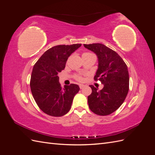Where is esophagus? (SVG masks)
<instances>
[{
    "label": "esophagus",
    "mask_w": 155,
    "mask_h": 155,
    "mask_svg": "<svg viewBox=\"0 0 155 155\" xmlns=\"http://www.w3.org/2000/svg\"><path fill=\"white\" fill-rule=\"evenodd\" d=\"M79 88H80L81 89V88H83L84 87H85V85H83V84H79Z\"/></svg>",
    "instance_id": "34e87169"
}]
</instances>
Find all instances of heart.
<instances>
[{
	"label": "heart",
	"mask_w": 155,
	"mask_h": 155,
	"mask_svg": "<svg viewBox=\"0 0 155 155\" xmlns=\"http://www.w3.org/2000/svg\"><path fill=\"white\" fill-rule=\"evenodd\" d=\"M89 54H91V53H89V52H85V53H84L83 55H89ZM75 78H76V79H78V81H82L83 79V77H82V76H81V75H80V74H78V75H76V76H75Z\"/></svg>",
	"instance_id": "b5f03b06"
}]
</instances>
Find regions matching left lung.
Returning a JSON list of instances; mask_svg holds the SVG:
<instances>
[{
  "instance_id": "obj_1",
  "label": "left lung",
  "mask_w": 155,
  "mask_h": 155,
  "mask_svg": "<svg viewBox=\"0 0 155 155\" xmlns=\"http://www.w3.org/2000/svg\"><path fill=\"white\" fill-rule=\"evenodd\" d=\"M94 52L98 58V68L94 79L104 84V88L90 85L92 93L88 96V107L97 115L107 116L116 111L127 95L129 76L127 64L115 51L101 43L83 45Z\"/></svg>"
}]
</instances>
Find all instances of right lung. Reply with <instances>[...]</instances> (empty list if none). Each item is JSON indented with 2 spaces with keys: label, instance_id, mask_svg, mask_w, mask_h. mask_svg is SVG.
Segmentation results:
<instances>
[{
  "label": "right lung",
  "instance_id": "right-lung-1",
  "mask_svg": "<svg viewBox=\"0 0 155 155\" xmlns=\"http://www.w3.org/2000/svg\"><path fill=\"white\" fill-rule=\"evenodd\" d=\"M81 44L58 45L46 50L34 64L30 88L36 104L46 114L59 117L71 108L79 87L76 84L61 87L58 73L65 68L69 56Z\"/></svg>",
  "mask_w": 155,
  "mask_h": 155
}]
</instances>
